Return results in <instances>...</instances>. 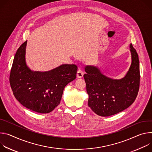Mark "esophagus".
<instances>
[{"mask_svg": "<svg viewBox=\"0 0 152 152\" xmlns=\"http://www.w3.org/2000/svg\"><path fill=\"white\" fill-rule=\"evenodd\" d=\"M83 74H84V72L83 69L81 68H79L77 72V77L78 78H82L83 76Z\"/></svg>", "mask_w": 152, "mask_h": 152, "instance_id": "1", "label": "esophagus"}]
</instances>
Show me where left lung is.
Listing matches in <instances>:
<instances>
[{"label": "left lung", "instance_id": "1", "mask_svg": "<svg viewBox=\"0 0 152 152\" xmlns=\"http://www.w3.org/2000/svg\"><path fill=\"white\" fill-rule=\"evenodd\" d=\"M132 63L121 79L116 80L103 75L97 67L86 66L84 75L89 95L88 106L98 115L109 116L129 107L135 100L140 88L138 55L130 45Z\"/></svg>", "mask_w": 152, "mask_h": 152}]
</instances>
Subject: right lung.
I'll return each instance as SVG.
<instances>
[{
  "label": "right lung",
  "instance_id": "obj_1",
  "mask_svg": "<svg viewBox=\"0 0 152 152\" xmlns=\"http://www.w3.org/2000/svg\"><path fill=\"white\" fill-rule=\"evenodd\" d=\"M27 41L17 50L10 82L15 98L27 109L40 113L53 111L60 103L65 86L76 78L75 64H61L46 72L31 71L26 63Z\"/></svg>",
  "mask_w": 152,
  "mask_h": 152
}]
</instances>
